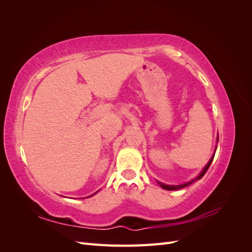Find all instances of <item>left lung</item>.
<instances>
[{
  "label": "left lung",
  "mask_w": 252,
  "mask_h": 252,
  "mask_svg": "<svg viewBox=\"0 0 252 252\" xmlns=\"http://www.w3.org/2000/svg\"><path fill=\"white\" fill-rule=\"evenodd\" d=\"M217 142H219V135H218V138H217ZM216 150H217V147H216V149H215V154H216ZM215 154L212 155V157H211V158L209 159V162L207 163V165H206V166L204 167L203 170L200 172V174L197 175V177H196L195 179H192L191 181H189V182H187V183H184V184H181V185H167V184H164V183H162V182L157 181L158 184L159 186H161L163 189H166V190H179V189H182V188H184V187H186V186H189L190 184H192L193 182H195V181H197V180H200V179L203 178V175L206 173V171L208 170V168H209V166H210V164H211V162H212L213 158H215Z\"/></svg>",
  "instance_id": "left-lung-1"
}]
</instances>
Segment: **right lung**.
Here are the masks:
<instances>
[{
  "mask_svg": "<svg viewBox=\"0 0 252 252\" xmlns=\"http://www.w3.org/2000/svg\"><path fill=\"white\" fill-rule=\"evenodd\" d=\"M96 192H97V191H96ZM96 192H95V193H96ZM95 193H94V194H95ZM94 194H93V195H94ZM93 195H90V196H93Z\"/></svg>",
  "mask_w": 252,
  "mask_h": 252,
  "instance_id": "add662e5",
  "label": "right lung"
}]
</instances>
